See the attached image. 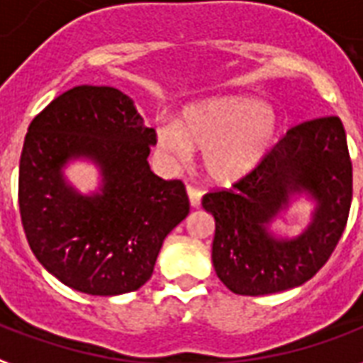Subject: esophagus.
<instances>
[{"instance_id": "esophagus-1", "label": "esophagus", "mask_w": 363, "mask_h": 363, "mask_svg": "<svg viewBox=\"0 0 363 363\" xmlns=\"http://www.w3.org/2000/svg\"><path fill=\"white\" fill-rule=\"evenodd\" d=\"M187 195H189V203H191V207H199L203 191L197 189V187H193V185H187Z\"/></svg>"}]
</instances>
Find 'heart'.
I'll use <instances>...</instances> for the list:
<instances>
[{
  "label": "heart",
  "instance_id": "1",
  "mask_svg": "<svg viewBox=\"0 0 363 363\" xmlns=\"http://www.w3.org/2000/svg\"><path fill=\"white\" fill-rule=\"evenodd\" d=\"M279 129V116L269 106L251 98L222 96L187 108L179 123H160L156 141L176 162H187L191 149L203 150L208 178L232 184L265 160Z\"/></svg>",
  "mask_w": 363,
  "mask_h": 363
}]
</instances>
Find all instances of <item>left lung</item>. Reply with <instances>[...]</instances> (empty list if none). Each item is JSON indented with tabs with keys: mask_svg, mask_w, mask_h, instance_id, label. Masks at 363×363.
I'll list each match as a JSON object with an SVG mask.
<instances>
[{
	"mask_svg": "<svg viewBox=\"0 0 363 363\" xmlns=\"http://www.w3.org/2000/svg\"><path fill=\"white\" fill-rule=\"evenodd\" d=\"M316 201L312 224L298 238H274L272 218L290 194ZM352 203V162L342 121L315 118L288 129L232 189L205 193L214 216L213 265L224 286L242 296L284 292L308 282L337 247Z\"/></svg>",
	"mask_w": 363,
	"mask_h": 363,
	"instance_id": "obj_1",
	"label": "left lung"
}]
</instances>
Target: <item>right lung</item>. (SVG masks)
<instances>
[{
    "instance_id": "1",
    "label": "right lung",
    "mask_w": 363,
    "mask_h": 363,
    "mask_svg": "<svg viewBox=\"0 0 363 363\" xmlns=\"http://www.w3.org/2000/svg\"><path fill=\"white\" fill-rule=\"evenodd\" d=\"M156 145L133 100L113 86H75L28 125L18 164V208L30 250L65 286L91 296L133 292L150 279L164 238L189 213L184 182L158 178ZM89 157L100 194L81 196L62 166Z\"/></svg>"
}]
</instances>
